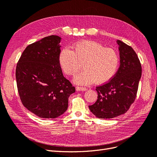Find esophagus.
Returning <instances> with one entry per match:
<instances>
[{
  "mask_svg": "<svg viewBox=\"0 0 157 157\" xmlns=\"http://www.w3.org/2000/svg\"><path fill=\"white\" fill-rule=\"evenodd\" d=\"M87 89L86 87H76V91H87Z\"/></svg>",
  "mask_w": 157,
  "mask_h": 157,
  "instance_id": "obj_1",
  "label": "esophagus"
}]
</instances>
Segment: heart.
<instances>
[{"label": "heart", "instance_id": "b5f03b06", "mask_svg": "<svg viewBox=\"0 0 157 157\" xmlns=\"http://www.w3.org/2000/svg\"><path fill=\"white\" fill-rule=\"evenodd\" d=\"M59 63L64 73L75 75L82 68L85 69L74 78L79 85L93 82L104 83L113 77L119 64L118 53L112 48L91 41H80L74 44L73 51L64 48L59 55Z\"/></svg>", "mask_w": 157, "mask_h": 157}]
</instances>
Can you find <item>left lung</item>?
Masks as SVG:
<instances>
[{"label":"left lung","instance_id":"1","mask_svg":"<svg viewBox=\"0 0 157 157\" xmlns=\"http://www.w3.org/2000/svg\"><path fill=\"white\" fill-rule=\"evenodd\" d=\"M120 65L110 80L96 87L97 101L89 106L96 117L113 118L124 114L135 101L141 77V64L132 47L118 40Z\"/></svg>","mask_w":157,"mask_h":157}]
</instances>
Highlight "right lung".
<instances>
[{
	"mask_svg": "<svg viewBox=\"0 0 157 157\" xmlns=\"http://www.w3.org/2000/svg\"><path fill=\"white\" fill-rule=\"evenodd\" d=\"M60 37L50 35L30 44L16 69L21 103L40 118H55L68 109L75 88L65 78L59 63Z\"/></svg>",
	"mask_w": 157,
	"mask_h": 157,
	"instance_id": "obj_1",
	"label": "right lung"
}]
</instances>
